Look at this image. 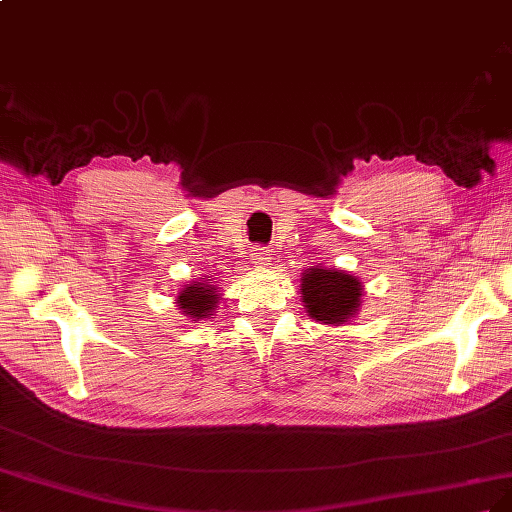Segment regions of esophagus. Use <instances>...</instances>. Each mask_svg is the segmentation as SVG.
<instances>
[{"instance_id":"34e87169","label":"esophagus","mask_w":512,"mask_h":512,"mask_svg":"<svg viewBox=\"0 0 512 512\" xmlns=\"http://www.w3.org/2000/svg\"><path fill=\"white\" fill-rule=\"evenodd\" d=\"M268 261H270V253L266 251V248H255V251H253V264L255 266H266L268 264Z\"/></svg>"}]
</instances>
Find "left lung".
<instances>
[{"label":"left lung","instance_id":"left-lung-1","mask_svg":"<svg viewBox=\"0 0 512 512\" xmlns=\"http://www.w3.org/2000/svg\"><path fill=\"white\" fill-rule=\"evenodd\" d=\"M300 294L311 319L326 326H341L358 315L364 287L345 270L311 266L302 272Z\"/></svg>","mask_w":512,"mask_h":512}]
</instances>
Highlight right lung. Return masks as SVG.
I'll use <instances>...</instances> for the list:
<instances>
[{"label": "right lung", "instance_id": "1", "mask_svg": "<svg viewBox=\"0 0 512 512\" xmlns=\"http://www.w3.org/2000/svg\"><path fill=\"white\" fill-rule=\"evenodd\" d=\"M218 300H221V294H218V287L210 276L206 281H193L182 285L178 296H175L178 309L191 321L210 319L218 311Z\"/></svg>", "mask_w": 512, "mask_h": 512}]
</instances>
